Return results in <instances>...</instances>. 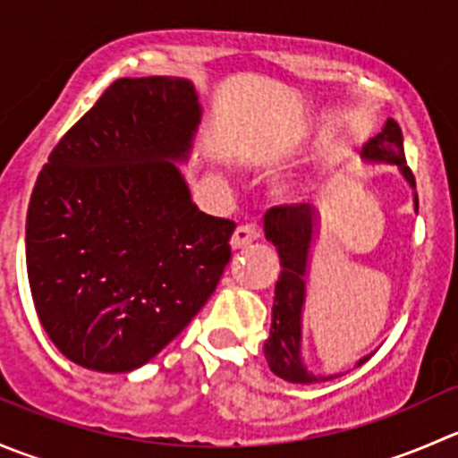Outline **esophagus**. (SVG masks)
<instances>
[{
  "mask_svg": "<svg viewBox=\"0 0 458 458\" xmlns=\"http://www.w3.org/2000/svg\"><path fill=\"white\" fill-rule=\"evenodd\" d=\"M261 239V230L257 228V225H242V228H237L233 233V237H230V248L233 250H242V248H248L250 243H255Z\"/></svg>",
  "mask_w": 458,
  "mask_h": 458,
  "instance_id": "esophagus-1",
  "label": "esophagus"
}]
</instances>
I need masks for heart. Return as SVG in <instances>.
I'll return each instance as SVG.
<instances>
[{"label":"heart","mask_w":458,"mask_h":458,"mask_svg":"<svg viewBox=\"0 0 458 458\" xmlns=\"http://www.w3.org/2000/svg\"><path fill=\"white\" fill-rule=\"evenodd\" d=\"M310 191H312L310 182L303 177H297V179H288V182H281L279 186H276V197H279L281 201L297 203L306 199V197L310 195Z\"/></svg>","instance_id":"1"}]
</instances>
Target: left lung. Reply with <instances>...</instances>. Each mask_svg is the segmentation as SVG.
Instances as JSON below:
<instances>
[{
	"label": "left lung",
	"instance_id": "1",
	"mask_svg": "<svg viewBox=\"0 0 458 458\" xmlns=\"http://www.w3.org/2000/svg\"><path fill=\"white\" fill-rule=\"evenodd\" d=\"M361 159L368 164L396 165L401 177L412 188L414 212H419L417 183H414V174L405 165L403 135L394 119H387L383 131L366 143ZM318 228H321V216L310 203L272 208L263 216V233L279 252L281 263L279 281L275 285L270 335L263 344V354H266L270 370L290 383H318L339 377V374H315L303 363L301 357L306 281L310 275L312 248L318 239ZM370 357L372 354L361 357L357 366H363Z\"/></svg>",
	"mask_w": 458,
	"mask_h": 458
}]
</instances>
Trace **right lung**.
Returning a JSON list of instances; mask_svg holds the SVG:
<instances>
[{
    "mask_svg": "<svg viewBox=\"0 0 458 458\" xmlns=\"http://www.w3.org/2000/svg\"><path fill=\"white\" fill-rule=\"evenodd\" d=\"M199 123L191 80L123 77L41 168L26 270L46 335L77 366L137 370L215 293L234 224L201 212L179 168Z\"/></svg>",
    "mask_w": 458,
    "mask_h": 458,
    "instance_id": "right-lung-1",
    "label": "right lung"
}]
</instances>
